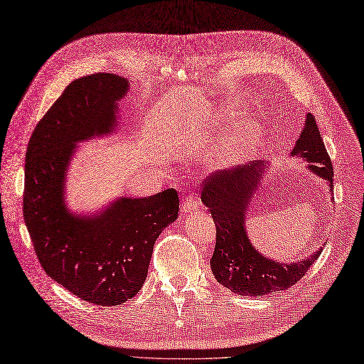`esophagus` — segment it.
Listing matches in <instances>:
<instances>
[{"label": "esophagus", "mask_w": 364, "mask_h": 364, "mask_svg": "<svg viewBox=\"0 0 364 364\" xmlns=\"http://www.w3.org/2000/svg\"><path fill=\"white\" fill-rule=\"evenodd\" d=\"M199 199L196 195H187L184 198V203H183V207H181V213L183 214H187V213H193V211H198L199 208Z\"/></svg>", "instance_id": "34e87169"}]
</instances>
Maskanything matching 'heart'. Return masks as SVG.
Instances as JSON below:
<instances>
[{"mask_svg": "<svg viewBox=\"0 0 364 364\" xmlns=\"http://www.w3.org/2000/svg\"><path fill=\"white\" fill-rule=\"evenodd\" d=\"M261 141V126L255 119H243L234 126L220 142L218 151L219 164H231L250 154Z\"/></svg>", "mask_w": 364, "mask_h": 364, "instance_id": "obj_1", "label": "heart"}]
</instances>
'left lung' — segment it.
I'll use <instances>...</instances> for the list:
<instances>
[{
	"label": "left lung",
	"instance_id": "8db88e82",
	"mask_svg": "<svg viewBox=\"0 0 364 364\" xmlns=\"http://www.w3.org/2000/svg\"><path fill=\"white\" fill-rule=\"evenodd\" d=\"M291 156L301 157L309 169L327 181L333 192V165L312 114H307ZM265 168L264 161H252L219 171L205 180L200 193L216 223L211 272L220 285L238 295L261 297L291 288L307 273L322 250L321 247L303 261L284 264L264 257L252 246L246 231V211L253 195L258 193Z\"/></svg>",
	"mask_w": 364,
	"mask_h": 364
}]
</instances>
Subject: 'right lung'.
Wrapping results in <instances>:
<instances>
[{
    "instance_id": "right-lung-1",
    "label": "right lung",
    "mask_w": 364,
    "mask_h": 364,
    "mask_svg": "<svg viewBox=\"0 0 364 364\" xmlns=\"http://www.w3.org/2000/svg\"><path fill=\"white\" fill-rule=\"evenodd\" d=\"M129 80L114 73L79 77L36 126L25 157L23 219L40 265L76 297L117 306L142 288L157 237L178 218L175 189L123 196L103 211L73 214L64 189L79 142L117 127Z\"/></svg>"
}]
</instances>
